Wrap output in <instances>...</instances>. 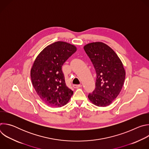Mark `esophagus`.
<instances>
[{
    "instance_id": "obj_1",
    "label": "esophagus",
    "mask_w": 149,
    "mask_h": 149,
    "mask_svg": "<svg viewBox=\"0 0 149 149\" xmlns=\"http://www.w3.org/2000/svg\"><path fill=\"white\" fill-rule=\"evenodd\" d=\"M72 87L74 88H78L82 87V85H81V84H79V85H75V84H74V85H73Z\"/></svg>"
}]
</instances>
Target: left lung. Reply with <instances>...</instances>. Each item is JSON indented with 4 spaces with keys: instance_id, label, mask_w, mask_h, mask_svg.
I'll use <instances>...</instances> for the list:
<instances>
[{
    "instance_id": "1",
    "label": "left lung",
    "mask_w": 149,
    "mask_h": 149,
    "mask_svg": "<svg viewBox=\"0 0 149 149\" xmlns=\"http://www.w3.org/2000/svg\"><path fill=\"white\" fill-rule=\"evenodd\" d=\"M84 49L94 67L97 78L95 88L89 93V100L98 107L111 104L124 84L125 72L116 52L102 42H93Z\"/></svg>"
}]
</instances>
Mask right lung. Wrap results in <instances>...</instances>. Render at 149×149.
I'll use <instances>...</instances> for the list:
<instances>
[{"instance_id":"right-lung-1","label":"right lung","mask_w":149,"mask_h":149,"mask_svg":"<svg viewBox=\"0 0 149 149\" xmlns=\"http://www.w3.org/2000/svg\"><path fill=\"white\" fill-rule=\"evenodd\" d=\"M76 51L74 45L58 41L47 47L36 57L31 71V80L36 93L48 105L61 107L72 95L62 67Z\"/></svg>"}]
</instances>
